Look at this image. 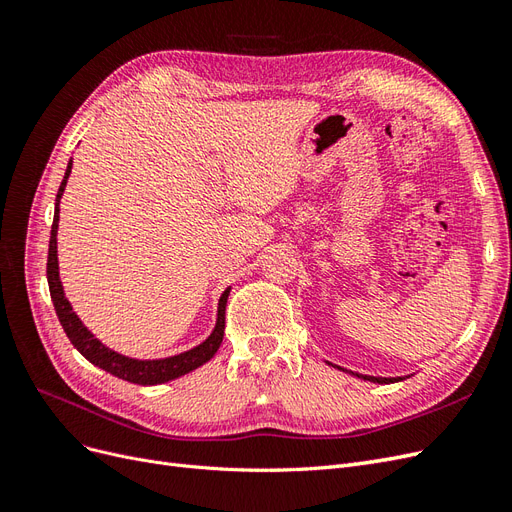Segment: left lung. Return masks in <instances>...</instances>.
Segmentation results:
<instances>
[{"label": "left lung", "mask_w": 512, "mask_h": 512, "mask_svg": "<svg viewBox=\"0 0 512 512\" xmlns=\"http://www.w3.org/2000/svg\"><path fill=\"white\" fill-rule=\"evenodd\" d=\"M337 369H342V367H337ZM359 376V374H356ZM363 380H369V382H378V384H389V382H395L397 378H374V376H361Z\"/></svg>", "instance_id": "1"}]
</instances>
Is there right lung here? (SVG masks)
Returning <instances> with one entry per match:
<instances>
[{"label": "right lung", "mask_w": 512, "mask_h": 512, "mask_svg": "<svg viewBox=\"0 0 512 512\" xmlns=\"http://www.w3.org/2000/svg\"><path fill=\"white\" fill-rule=\"evenodd\" d=\"M72 170V160L66 168L64 181L59 185V192L55 198V218H53V226H51V241H49V260H46V277H49V290H51V299L55 305L57 318L64 327L68 339L72 342V346L79 350L89 363H94L96 367L108 371L121 380H128L132 384H162L168 380H175L179 376L190 374L192 369L205 365L207 361L213 359V354L218 352V348L222 346L224 339V329H226V301H228V292L230 288L220 297V309H218V324L211 333V337L207 342H203L200 346L177 354V356H168V359H160V361H136V359H128V356H121L113 350H108L104 344H100L98 339L91 335L85 324L76 318V314L72 312V305L68 303V299L64 297V288H61L59 282V267H57V222H59V198L64 194L66 181L70 177Z\"/></svg>", "instance_id": "obj_1"}]
</instances>
